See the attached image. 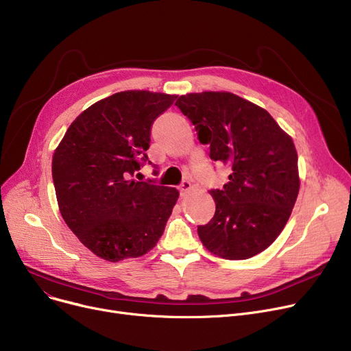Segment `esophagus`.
<instances>
[{"label": "esophagus", "instance_id": "obj_1", "mask_svg": "<svg viewBox=\"0 0 351 351\" xmlns=\"http://www.w3.org/2000/svg\"><path fill=\"white\" fill-rule=\"evenodd\" d=\"M192 189H193V185L191 183V180H182V183L179 185V192H180L182 196H185Z\"/></svg>", "mask_w": 351, "mask_h": 351}]
</instances>
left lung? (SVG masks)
<instances>
[{
	"label": "left lung",
	"mask_w": 351,
	"mask_h": 351,
	"mask_svg": "<svg viewBox=\"0 0 351 351\" xmlns=\"http://www.w3.org/2000/svg\"><path fill=\"white\" fill-rule=\"evenodd\" d=\"M195 125L210 159L228 165L229 182L210 191L216 212L197 226L204 246L228 261L267 249L286 226L300 180L291 138L266 109L230 92L186 94L175 104Z\"/></svg>",
	"instance_id": "1"
}]
</instances>
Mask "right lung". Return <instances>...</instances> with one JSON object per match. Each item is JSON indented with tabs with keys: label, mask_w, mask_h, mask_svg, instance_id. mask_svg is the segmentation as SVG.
Masks as SVG:
<instances>
[{
	"label": "right lung",
	"mask_w": 351,
	"mask_h": 351,
	"mask_svg": "<svg viewBox=\"0 0 351 351\" xmlns=\"http://www.w3.org/2000/svg\"><path fill=\"white\" fill-rule=\"evenodd\" d=\"M175 99L118 92L85 109L53 152L52 179L65 223L105 261L154 249L179 197L175 188L132 179L147 160L154 121Z\"/></svg>",
	"instance_id": "1"
}]
</instances>
